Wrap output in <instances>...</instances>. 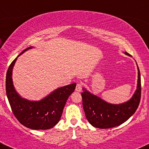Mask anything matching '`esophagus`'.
<instances>
[{
	"label": "esophagus",
	"mask_w": 149,
	"mask_h": 149,
	"mask_svg": "<svg viewBox=\"0 0 149 149\" xmlns=\"http://www.w3.org/2000/svg\"><path fill=\"white\" fill-rule=\"evenodd\" d=\"M82 88H83V84L81 83V82H78V83L77 84L75 91H77V92H80L81 91Z\"/></svg>",
	"instance_id": "1"
}]
</instances>
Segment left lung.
Segmentation results:
<instances>
[{
    "mask_svg": "<svg viewBox=\"0 0 149 149\" xmlns=\"http://www.w3.org/2000/svg\"><path fill=\"white\" fill-rule=\"evenodd\" d=\"M126 54L129 55L127 52ZM138 68L137 88L135 94L128 102L124 104H111L84 88L81 93L83 108L90 124L99 128H110L125 122L135 113L141 99V77Z\"/></svg>",
    "mask_w": 149,
    "mask_h": 149,
    "instance_id": "obj_1",
    "label": "left lung"
}]
</instances>
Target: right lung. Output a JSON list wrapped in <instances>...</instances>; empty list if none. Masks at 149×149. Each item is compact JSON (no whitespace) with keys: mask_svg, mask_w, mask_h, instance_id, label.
Masks as SVG:
<instances>
[{"mask_svg":"<svg viewBox=\"0 0 149 149\" xmlns=\"http://www.w3.org/2000/svg\"><path fill=\"white\" fill-rule=\"evenodd\" d=\"M32 47L24 49L18 56ZM17 57L9 66L5 84L7 97L13 113L18 122L27 128L34 130L52 128L59 122L65 103L74 92L76 84L59 88L38 102L21 98L14 89L12 78V69Z\"/></svg>","mask_w":149,"mask_h":149,"instance_id":"1","label":"right lung"}]
</instances>
